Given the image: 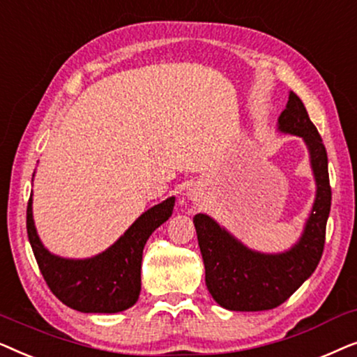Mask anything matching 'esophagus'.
<instances>
[{
  "instance_id": "1",
  "label": "esophagus",
  "mask_w": 357,
  "mask_h": 357,
  "mask_svg": "<svg viewBox=\"0 0 357 357\" xmlns=\"http://www.w3.org/2000/svg\"><path fill=\"white\" fill-rule=\"evenodd\" d=\"M187 197L190 198V199H198L199 198V190L197 188V187H192V188H188L187 190Z\"/></svg>"
}]
</instances>
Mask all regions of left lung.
I'll use <instances>...</instances> for the list:
<instances>
[{
	"label": "left lung",
	"instance_id": "8db88e82",
	"mask_svg": "<svg viewBox=\"0 0 357 357\" xmlns=\"http://www.w3.org/2000/svg\"><path fill=\"white\" fill-rule=\"evenodd\" d=\"M278 130L305 141L317 183L314 206L299 242L284 253H260L247 248L206 214L193 218L208 291L227 310L258 312L281 305L310 278L324 253L331 206L328 158L321 136L294 92L278 119Z\"/></svg>",
	"mask_w": 357,
	"mask_h": 357
}]
</instances>
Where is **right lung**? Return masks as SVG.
I'll return each instance as SVG.
<instances>
[{"label":"right lung","mask_w":357,"mask_h":357,"mask_svg":"<svg viewBox=\"0 0 357 357\" xmlns=\"http://www.w3.org/2000/svg\"><path fill=\"white\" fill-rule=\"evenodd\" d=\"M175 198L141 214L128 231L99 255L70 260L53 255L37 236L32 195L27 203V236L50 291L63 304L84 314H115L136 304L141 291V260L151 234L172 216Z\"/></svg>","instance_id":"right-lung-1"}]
</instances>
